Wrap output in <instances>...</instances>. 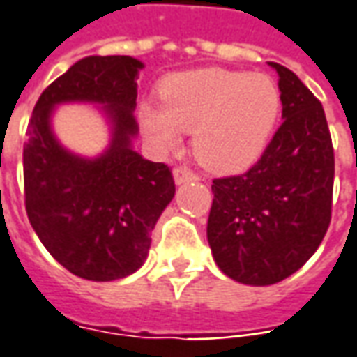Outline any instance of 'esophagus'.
Returning <instances> with one entry per match:
<instances>
[{"instance_id": "34e87169", "label": "esophagus", "mask_w": 357, "mask_h": 357, "mask_svg": "<svg viewBox=\"0 0 357 357\" xmlns=\"http://www.w3.org/2000/svg\"><path fill=\"white\" fill-rule=\"evenodd\" d=\"M193 179H197V176L188 168H176L174 169V181L181 185V183H188V181H193Z\"/></svg>"}]
</instances>
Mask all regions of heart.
Listing matches in <instances>:
<instances>
[{
	"label": "heart",
	"mask_w": 357,
	"mask_h": 357,
	"mask_svg": "<svg viewBox=\"0 0 357 357\" xmlns=\"http://www.w3.org/2000/svg\"><path fill=\"white\" fill-rule=\"evenodd\" d=\"M160 99L138 105L148 142L168 152L193 130L195 156L215 172H238L260 158L281 109L271 77L222 68L172 74L160 86Z\"/></svg>",
	"instance_id": "heart-1"
}]
</instances>
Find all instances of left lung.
Listing matches in <instances>:
<instances>
[{"instance_id": "1", "label": "left lung", "mask_w": 357, "mask_h": 357, "mask_svg": "<svg viewBox=\"0 0 357 357\" xmlns=\"http://www.w3.org/2000/svg\"><path fill=\"white\" fill-rule=\"evenodd\" d=\"M278 72L281 127L244 174L213 179L207 222L213 258L244 285L289 278L321 246L331 225L334 150L321 101L289 68Z\"/></svg>"}]
</instances>
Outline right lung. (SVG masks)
Here are the masks:
<instances>
[{
  "instance_id": "right-lung-1",
  "label": "right lung",
  "mask_w": 357,
  "mask_h": 357,
  "mask_svg": "<svg viewBox=\"0 0 357 357\" xmlns=\"http://www.w3.org/2000/svg\"><path fill=\"white\" fill-rule=\"evenodd\" d=\"M144 64L132 56H86L38 97L23 148L25 207L50 256L77 278L113 281L144 264L150 232L174 199L166 164L132 148L137 79ZM97 105L109 125V144L79 157L54 135L58 105Z\"/></svg>"
}]
</instances>
